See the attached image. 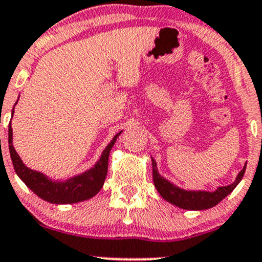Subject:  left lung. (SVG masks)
Returning <instances> with one entry per match:
<instances>
[{
	"label": "left lung",
	"mask_w": 262,
	"mask_h": 262,
	"mask_svg": "<svg viewBox=\"0 0 262 262\" xmlns=\"http://www.w3.org/2000/svg\"><path fill=\"white\" fill-rule=\"evenodd\" d=\"M151 161H152L154 184L156 190L161 195V198L167 202H170V204L180 207V209L193 211L207 210L216 206L221 200H224L229 193H231L233 188L240 184V181L244 177L245 170H246V164H245L244 168L237 173L235 181L231 185L220 186L216 188L215 191L185 190V188L176 186L172 182L168 181L167 179H165L164 176L160 175L159 170H157L156 161L154 159H151Z\"/></svg>",
	"instance_id": "obj_1"
}]
</instances>
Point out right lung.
<instances>
[{"label": "right lung", "instance_id": "right-lung-1", "mask_svg": "<svg viewBox=\"0 0 262 262\" xmlns=\"http://www.w3.org/2000/svg\"><path fill=\"white\" fill-rule=\"evenodd\" d=\"M13 112H15V107L12 110L11 116H13ZM121 132L122 131L116 134V136L106 146V148L101 154V157L91 168L67 180H53L40 171L27 167L13 147V135L11 123L8 125V148H10L11 160H12L17 176L38 198L56 205L76 204V202L94 198L102 188L106 175H107L110 151L114 147Z\"/></svg>", "mask_w": 262, "mask_h": 262}]
</instances>
